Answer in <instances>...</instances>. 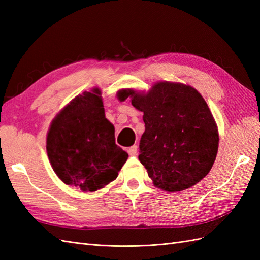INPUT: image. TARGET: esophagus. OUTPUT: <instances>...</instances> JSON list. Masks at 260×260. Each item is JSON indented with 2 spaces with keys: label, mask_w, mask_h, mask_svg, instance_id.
<instances>
[{
  "label": "esophagus",
  "mask_w": 260,
  "mask_h": 260,
  "mask_svg": "<svg viewBox=\"0 0 260 260\" xmlns=\"http://www.w3.org/2000/svg\"><path fill=\"white\" fill-rule=\"evenodd\" d=\"M137 152H138V146L137 145H132L128 148V154L130 156H135L137 155Z\"/></svg>",
  "instance_id": "1"
}]
</instances>
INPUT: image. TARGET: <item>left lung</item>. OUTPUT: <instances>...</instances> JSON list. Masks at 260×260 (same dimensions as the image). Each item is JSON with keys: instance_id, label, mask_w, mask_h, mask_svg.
Returning <instances> with one entry per match:
<instances>
[{"instance_id": "obj_1", "label": "left lung", "mask_w": 260, "mask_h": 260, "mask_svg": "<svg viewBox=\"0 0 260 260\" xmlns=\"http://www.w3.org/2000/svg\"><path fill=\"white\" fill-rule=\"evenodd\" d=\"M128 98L144 114L139 159L154 185L174 193L205 178L216 160L219 133L201 93L188 84L159 81L146 93L118 91L119 100Z\"/></svg>"}]
</instances>
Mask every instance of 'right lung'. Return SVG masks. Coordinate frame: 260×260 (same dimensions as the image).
Masks as SVG:
<instances>
[{
    "instance_id": "obj_1",
    "label": "right lung",
    "mask_w": 260,
    "mask_h": 260,
    "mask_svg": "<svg viewBox=\"0 0 260 260\" xmlns=\"http://www.w3.org/2000/svg\"><path fill=\"white\" fill-rule=\"evenodd\" d=\"M102 92L77 95L55 116L46 152L57 177L82 192H95L114 181L128 154L115 143V128L105 117Z\"/></svg>"
}]
</instances>
